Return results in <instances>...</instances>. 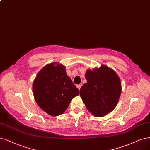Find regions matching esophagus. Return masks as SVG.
I'll return each instance as SVG.
<instances>
[{
    "mask_svg": "<svg viewBox=\"0 0 150 150\" xmlns=\"http://www.w3.org/2000/svg\"><path fill=\"white\" fill-rule=\"evenodd\" d=\"M81 86H82V85H81V84L77 85V89H78L79 90H80V89H81Z\"/></svg>",
    "mask_w": 150,
    "mask_h": 150,
    "instance_id": "esophagus-1",
    "label": "esophagus"
}]
</instances>
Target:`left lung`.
<instances>
[{"label": "left lung", "mask_w": 150, "mask_h": 150, "mask_svg": "<svg viewBox=\"0 0 150 150\" xmlns=\"http://www.w3.org/2000/svg\"><path fill=\"white\" fill-rule=\"evenodd\" d=\"M87 83L81 87L80 96L87 109L96 117H103L116 107L121 94L119 77L107 66L102 65L86 74Z\"/></svg>", "instance_id": "1"}]
</instances>
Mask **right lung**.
Here are the masks:
<instances>
[{"label": "right lung", "mask_w": 150, "mask_h": 150, "mask_svg": "<svg viewBox=\"0 0 150 150\" xmlns=\"http://www.w3.org/2000/svg\"><path fill=\"white\" fill-rule=\"evenodd\" d=\"M35 99L39 107L51 116L63 113L79 91L66 74L65 66L56 63L45 66L33 82Z\"/></svg>", "instance_id": "1"}]
</instances>
